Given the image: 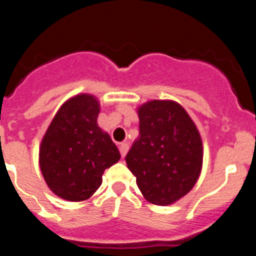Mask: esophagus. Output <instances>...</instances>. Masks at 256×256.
<instances>
[{
  "label": "esophagus",
  "mask_w": 256,
  "mask_h": 256,
  "mask_svg": "<svg viewBox=\"0 0 256 256\" xmlns=\"http://www.w3.org/2000/svg\"><path fill=\"white\" fill-rule=\"evenodd\" d=\"M128 150H130V144H120V146H119V151H120L122 158H124V156L126 155Z\"/></svg>",
  "instance_id": "34e87169"
}]
</instances>
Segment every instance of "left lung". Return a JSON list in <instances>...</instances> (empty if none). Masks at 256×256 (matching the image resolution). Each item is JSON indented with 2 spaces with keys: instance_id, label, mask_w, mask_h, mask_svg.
<instances>
[{
  "instance_id": "1",
  "label": "left lung",
  "mask_w": 256,
  "mask_h": 256,
  "mask_svg": "<svg viewBox=\"0 0 256 256\" xmlns=\"http://www.w3.org/2000/svg\"><path fill=\"white\" fill-rule=\"evenodd\" d=\"M140 137L126 156L148 202L170 205L195 186L202 166L200 133L178 102L152 100L137 110Z\"/></svg>"
}]
</instances>
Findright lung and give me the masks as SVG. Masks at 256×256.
<instances>
[{
    "label": "right lung",
    "mask_w": 256,
    "mask_h": 256,
    "mask_svg": "<svg viewBox=\"0 0 256 256\" xmlns=\"http://www.w3.org/2000/svg\"><path fill=\"white\" fill-rule=\"evenodd\" d=\"M100 104L82 94L62 104L44 133L40 166L47 186L68 201L91 198L102 183L105 169L120 154L110 136L97 126Z\"/></svg>",
    "instance_id": "obj_1"
}]
</instances>
